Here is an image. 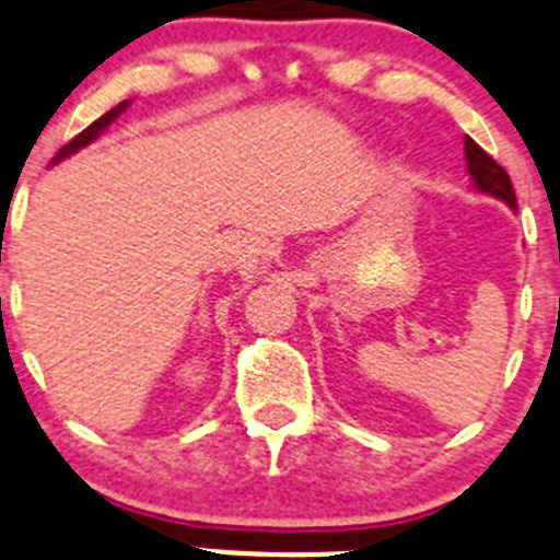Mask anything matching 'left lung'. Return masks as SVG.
Instances as JSON below:
<instances>
[{
	"label": "left lung",
	"mask_w": 560,
	"mask_h": 560,
	"mask_svg": "<svg viewBox=\"0 0 560 560\" xmlns=\"http://www.w3.org/2000/svg\"><path fill=\"white\" fill-rule=\"evenodd\" d=\"M464 154H467V171L472 176L475 187L480 192H489V196L505 201L511 209H516L514 185H511V176L505 174L503 165H498L472 138L464 140Z\"/></svg>",
	"instance_id": "left-lung-1"
}]
</instances>
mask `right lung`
Instances as JSON below:
<instances>
[{
    "label": "right lung",
    "mask_w": 560,
    "mask_h": 560,
    "mask_svg": "<svg viewBox=\"0 0 560 560\" xmlns=\"http://www.w3.org/2000/svg\"><path fill=\"white\" fill-rule=\"evenodd\" d=\"M124 107H127V102H121V104H118V107H113V109H109V113H104V115H102V118H96V121H93V124H91V127H88V129H82V132H80V135H77V138H74V140H68V143H66V145H62V149H60V151H57V156H55V160H51V162H60V160H62V156H68V154H74V151H80V149H82V145L93 143V140H96V138H98V132H102V129H104V127H109V124H113V121H115V118H118V115H121V113H124Z\"/></svg>",
    "instance_id": "right-lung-1"
}]
</instances>
